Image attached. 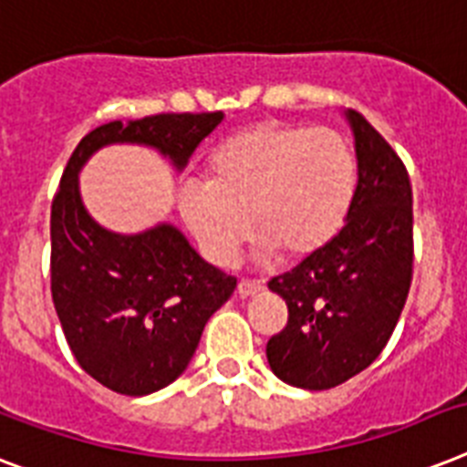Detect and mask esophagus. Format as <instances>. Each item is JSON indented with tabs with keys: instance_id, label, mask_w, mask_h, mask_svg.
<instances>
[{
	"instance_id": "34e87169",
	"label": "esophagus",
	"mask_w": 467,
	"mask_h": 467,
	"mask_svg": "<svg viewBox=\"0 0 467 467\" xmlns=\"http://www.w3.org/2000/svg\"><path fill=\"white\" fill-rule=\"evenodd\" d=\"M261 290H264V285L256 283V280H240V283H237V295H240V297H252V295L261 293Z\"/></svg>"
}]
</instances>
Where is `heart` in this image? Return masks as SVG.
I'll use <instances>...</instances> for the list:
<instances>
[{
    "label": "heart",
    "mask_w": 467,
    "mask_h": 467,
    "mask_svg": "<svg viewBox=\"0 0 467 467\" xmlns=\"http://www.w3.org/2000/svg\"><path fill=\"white\" fill-rule=\"evenodd\" d=\"M206 184H184L180 215L201 254L230 266L252 233L259 259L321 252L350 211L358 162L338 131L266 122L230 136L206 165Z\"/></svg>",
    "instance_id": "1"
}]
</instances>
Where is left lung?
<instances>
[{
    "label": "left lung",
    "mask_w": 467,
    "mask_h": 467,
    "mask_svg": "<svg viewBox=\"0 0 467 467\" xmlns=\"http://www.w3.org/2000/svg\"><path fill=\"white\" fill-rule=\"evenodd\" d=\"M358 187L345 225L321 252L268 283L287 326L266 345L271 371L306 391L343 384L391 338L412 280V189L386 139L355 109Z\"/></svg>",
    "instance_id": "8db88e82"
}]
</instances>
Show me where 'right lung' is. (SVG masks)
Returning a JSON list of instances; mask_svg holds the SVG:
<instances>
[{"instance_id":"1","label":"right lung","mask_w":467,"mask_h":467,"mask_svg":"<svg viewBox=\"0 0 467 467\" xmlns=\"http://www.w3.org/2000/svg\"><path fill=\"white\" fill-rule=\"evenodd\" d=\"M223 112L108 122L81 139L52 201V302L76 362L124 396H148L187 369L206 321L237 280L211 266L172 223L112 233L83 206L78 174L105 146L134 143L174 172L223 122Z\"/></svg>"}]
</instances>
